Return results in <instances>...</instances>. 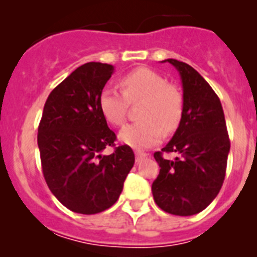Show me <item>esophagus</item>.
I'll list each match as a JSON object with an SVG mask.
<instances>
[{"instance_id": "1", "label": "esophagus", "mask_w": 257, "mask_h": 257, "mask_svg": "<svg viewBox=\"0 0 257 257\" xmlns=\"http://www.w3.org/2000/svg\"><path fill=\"white\" fill-rule=\"evenodd\" d=\"M136 162H140L143 161V159H145V158L149 157V153H145V152H141V150H136Z\"/></svg>"}]
</instances>
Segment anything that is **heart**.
Instances as JSON below:
<instances>
[{
    "label": "heart",
    "mask_w": 257,
    "mask_h": 257,
    "mask_svg": "<svg viewBox=\"0 0 257 257\" xmlns=\"http://www.w3.org/2000/svg\"><path fill=\"white\" fill-rule=\"evenodd\" d=\"M122 91L104 89L99 95V109L108 123L121 126L126 119L128 103L140 102L135 123L124 126L119 140L135 149L158 144L163 134L180 126L183 116V94L173 84H167L162 75L149 69H138L119 80Z\"/></svg>",
    "instance_id": "heart-1"
}]
</instances>
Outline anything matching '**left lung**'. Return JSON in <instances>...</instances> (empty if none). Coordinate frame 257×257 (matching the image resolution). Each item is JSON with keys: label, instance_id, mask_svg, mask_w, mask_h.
<instances>
[{"label": "left lung", "instance_id": "1", "mask_svg": "<svg viewBox=\"0 0 257 257\" xmlns=\"http://www.w3.org/2000/svg\"><path fill=\"white\" fill-rule=\"evenodd\" d=\"M166 61L180 72L185 108L172 140L154 153L161 171L152 192L162 210L188 216L204 210L219 194L230 141L222 103L206 80L187 63ZM163 152H176L178 157L168 161Z\"/></svg>", "mask_w": 257, "mask_h": 257}]
</instances>
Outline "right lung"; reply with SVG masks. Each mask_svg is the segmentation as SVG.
Wrapping results in <instances>:
<instances>
[{"label":"right lung","mask_w":257,"mask_h":257,"mask_svg":"<svg viewBox=\"0 0 257 257\" xmlns=\"http://www.w3.org/2000/svg\"><path fill=\"white\" fill-rule=\"evenodd\" d=\"M113 74L108 63L88 62L58 84L47 98L38 127L44 180L71 211L96 214L118 200L135 163L128 145L116 147V134L99 109V95Z\"/></svg>","instance_id":"1"}]
</instances>
